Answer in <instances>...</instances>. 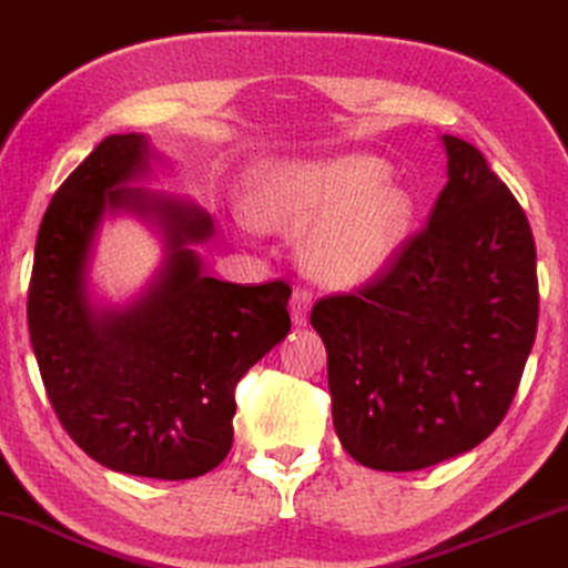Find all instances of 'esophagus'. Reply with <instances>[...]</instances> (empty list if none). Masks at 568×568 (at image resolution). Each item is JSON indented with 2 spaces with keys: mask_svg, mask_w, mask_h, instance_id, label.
<instances>
[{
  "mask_svg": "<svg viewBox=\"0 0 568 568\" xmlns=\"http://www.w3.org/2000/svg\"><path fill=\"white\" fill-rule=\"evenodd\" d=\"M311 303L313 295L307 290H295L290 300V313H292V324L295 326H305L307 324V313H311Z\"/></svg>",
  "mask_w": 568,
  "mask_h": 568,
  "instance_id": "esophagus-1",
  "label": "esophagus"
}]
</instances>
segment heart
Here are the masks:
<instances>
[{
  "mask_svg": "<svg viewBox=\"0 0 568 568\" xmlns=\"http://www.w3.org/2000/svg\"><path fill=\"white\" fill-rule=\"evenodd\" d=\"M247 215L261 229H303V268L316 282L345 290L389 268L410 229L413 202L374 158L290 160L255 173Z\"/></svg>",
  "mask_w": 568,
  "mask_h": 568,
  "instance_id": "obj_1",
  "label": "heart"
}]
</instances>
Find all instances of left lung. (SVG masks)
<instances>
[{
	"mask_svg": "<svg viewBox=\"0 0 568 568\" xmlns=\"http://www.w3.org/2000/svg\"><path fill=\"white\" fill-rule=\"evenodd\" d=\"M429 226L355 295L318 300L334 429L376 471H418L498 429L537 334L527 215L477 146L443 136Z\"/></svg>",
	"mask_w": 568,
	"mask_h": 568,
	"instance_id": "obj_1",
	"label": "left lung"
}]
</instances>
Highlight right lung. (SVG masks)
Here are the masks:
<instances>
[{
  "instance_id": "add662e5",
  "label": "right lung",
  "mask_w": 568,
  "mask_h": 568,
  "mask_svg": "<svg viewBox=\"0 0 568 568\" xmlns=\"http://www.w3.org/2000/svg\"><path fill=\"white\" fill-rule=\"evenodd\" d=\"M144 134H113L49 202L33 252L28 332L49 403L97 464L150 479H194L226 458L234 387L290 334V284L219 282L194 244L213 219L189 200L131 186L150 176ZM155 225L164 263L125 306H97L88 263L108 214Z\"/></svg>"
}]
</instances>
